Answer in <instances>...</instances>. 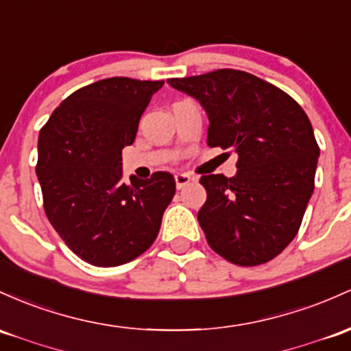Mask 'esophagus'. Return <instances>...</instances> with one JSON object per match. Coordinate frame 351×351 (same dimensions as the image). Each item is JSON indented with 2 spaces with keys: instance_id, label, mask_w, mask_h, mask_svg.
Instances as JSON below:
<instances>
[{
  "instance_id": "34e87169",
  "label": "esophagus",
  "mask_w": 351,
  "mask_h": 351,
  "mask_svg": "<svg viewBox=\"0 0 351 351\" xmlns=\"http://www.w3.org/2000/svg\"><path fill=\"white\" fill-rule=\"evenodd\" d=\"M195 178H191L190 175H186V173H176L175 175V182H176V188L178 190H182V188L186 186V184H190L193 182Z\"/></svg>"
}]
</instances>
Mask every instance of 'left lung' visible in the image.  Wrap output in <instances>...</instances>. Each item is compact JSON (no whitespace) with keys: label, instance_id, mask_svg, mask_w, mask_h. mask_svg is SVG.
<instances>
[{"label":"left lung","instance_id":"obj_1","mask_svg":"<svg viewBox=\"0 0 351 351\" xmlns=\"http://www.w3.org/2000/svg\"><path fill=\"white\" fill-rule=\"evenodd\" d=\"M205 108L208 146L238 155L237 175H203L198 221L219 256L256 267L291 243L315 188L319 148L303 108L255 75L217 69L169 78Z\"/></svg>","mask_w":351,"mask_h":351}]
</instances>
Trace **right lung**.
Instances as JSON below:
<instances>
[{"mask_svg":"<svg viewBox=\"0 0 351 351\" xmlns=\"http://www.w3.org/2000/svg\"><path fill=\"white\" fill-rule=\"evenodd\" d=\"M163 83L99 80L69 95L40 132L36 175L46 217L68 248L95 267H118L145 253L175 196L167 171L121 182V149L134 141Z\"/></svg>","mask_w":351,"mask_h":351,"instance_id":"obj_1","label":"right lung"}]
</instances>
